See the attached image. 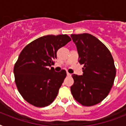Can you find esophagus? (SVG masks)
I'll return each instance as SVG.
<instances>
[{"label":"esophagus","instance_id":"34e87169","mask_svg":"<svg viewBox=\"0 0 126 126\" xmlns=\"http://www.w3.org/2000/svg\"><path fill=\"white\" fill-rule=\"evenodd\" d=\"M66 75H67V76H68V77H70L71 75H72V74H70V73H68V72H67V73H66Z\"/></svg>","mask_w":126,"mask_h":126}]
</instances>
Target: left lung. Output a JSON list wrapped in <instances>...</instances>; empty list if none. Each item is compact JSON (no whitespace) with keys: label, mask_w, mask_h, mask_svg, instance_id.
<instances>
[{"label":"left lung","mask_w":126,"mask_h":126,"mask_svg":"<svg viewBox=\"0 0 126 126\" xmlns=\"http://www.w3.org/2000/svg\"><path fill=\"white\" fill-rule=\"evenodd\" d=\"M79 54V62L84 64L82 75H72L71 93L84 106L99 103L108 96L116 75L114 61L108 48L89 33L71 35Z\"/></svg>","instance_id":"left-lung-1"}]
</instances>
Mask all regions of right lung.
Masks as SVG:
<instances>
[{
	"label": "right lung",
	"mask_w": 126,
	"mask_h": 126,
	"mask_svg": "<svg viewBox=\"0 0 126 126\" xmlns=\"http://www.w3.org/2000/svg\"><path fill=\"white\" fill-rule=\"evenodd\" d=\"M70 40L66 34L48 35L30 42L21 52L14 74L18 91L27 102L44 107L54 101L66 73L55 72L51 65L58 50Z\"/></svg>",
	"instance_id": "right-lung-1"
}]
</instances>
